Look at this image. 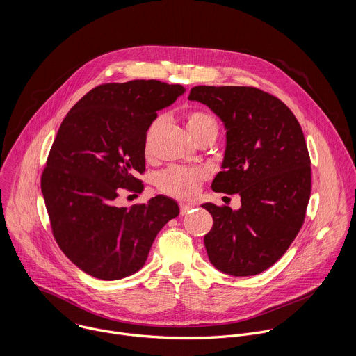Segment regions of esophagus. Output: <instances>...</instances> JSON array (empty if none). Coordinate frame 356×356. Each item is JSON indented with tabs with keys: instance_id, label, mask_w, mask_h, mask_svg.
Instances as JSON below:
<instances>
[{
	"instance_id": "obj_1",
	"label": "esophagus",
	"mask_w": 356,
	"mask_h": 356,
	"mask_svg": "<svg viewBox=\"0 0 356 356\" xmlns=\"http://www.w3.org/2000/svg\"><path fill=\"white\" fill-rule=\"evenodd\" d=\"M195 206L194 204H190V202H181L180 204V214L184 216L187 213H190V210H193Z\"/></svg>"
}]
</instances>
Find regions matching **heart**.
Instances as JSON below:
<instances>
[{"label":"heart","instance_id":"b5f03b06","mask_svg":"<svg viewBox=\"0 0 356 356\" xmlns=\"http://www.w3.org/2000/svg\"><path fill=\"white\" fill-rule=\"evenodd\" d=\"M186 124L193 138L204 134L207 131H218L217 121L207 113L200 110H191L186 114ZM158 122H152L147 128L145 138L146 154L150 147V140L154 136ZM207 172L201 168H181L170 166L158 176V188L176 198H191L200 190L202 181L206 180Z\"/></svg>","mask_w":356,"mask_h":356}]
</instances>
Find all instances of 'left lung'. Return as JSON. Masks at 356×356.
Masks as SVG:
<instances>
[{
	"instance_id": "left-lung-1",
	"label": "left lung",
	"mask_w": 356,
	"mask_h": 356,
	"mask_svg": "<svg viewBox=\"0 0 356 356\" xmlns=\"http://www.w3.org/2000/svg\"><path fill=\"white\" fill-rule=\"evenodd\" d=\"M188 99L224 122L227 147L214 191L241 195V209L207 202L214 220L204 236L210 262L232 276L275 265L297 236L312 193L306 139L290 108L257 87L195 86Z\"/></svg>"
}]
</instances>
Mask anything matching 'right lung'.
Wrapping results in <instances>:
<instances>
[{
    "instance_id": "obj_1",
    "label": "right lung",
    "mask_w": 356,
    "mask_h": 356,
    "mask_svg": "<svg viewBox=\"0 0 356 356\" xmlns=\"http://www.w3.org/2000/svg\"><path fill=\"white\" fill-rule=\"evenodd\" d=\"M184 92L159 80L107 83L90 90L65 117L50 147L40 188L54 236L87 275L118 280L146 262L159 231L180 213L166 195L129 209L121 188L140 193L145 138L158 111Z\"/></svg>"
}]
</instances>
